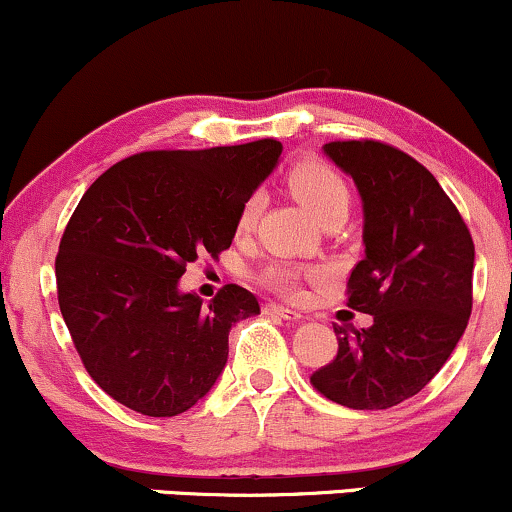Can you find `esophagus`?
Returning a JSON list of instances; mask_svg holds the SVG:
<instances>
[{"mask_svg": "<svg viewBox=\"0 0 512 512\" xmlns=\"http://www.w3.org/2000/svg\"><path fill=\"white\" fill-rule=\"evenodd\" d=\"M264 312H267V315L286 319V322H300V319H303V315H300V312L288 310V307H281V305H264Z\"/></svg>", "mask_w": 512, "mask_h": 512, "instance_id": "1", "label": "esophagus"}]
</instances>
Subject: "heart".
<instances>
[{
  "instance_id": "b5f03b06",
  "label": "heart",
  "mask_w": 512,
  "mask_h": 512,
  "mask_svg": "<svg viewBox=\"0 0 512 512\" xmlns=\"http://www.w3.org/2000/svg\"><path fill=\"white\" fill-rule=\"evenodd\" d=\"M288 186L293 195L298 197L303 205L310 209L315 217L322 221L326 214L336 212V209H346L350 205V188L331 164L322 159L307 157L300 159L298 164L288 171ZM257 217H260V195L252 193L245 197V202L238 209L236 231L248 233L255 229ZM303 279L305 272L300 267H293L288 262H272L262 269L260 281L269 291L281 295L286 300H298L303 295Z\"/></svg>"
}]
</instances>
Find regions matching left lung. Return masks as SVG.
Listing matches in <instances>:
<instances>
[{
    "instance_id": "obj_1",
    "label": "left lung",
    "mask_w": 512,
    "mask_h": 512,
    "mask_svg": "<svg viewBox=\"0 0 512 512\" xmlns=\"http://www.w3.org/2000/svg\"><path fill=\"white\" fill-rule=\"evenodd\" d=\"M324 152L365 202V257L348 307L369 329L334 326L338 350L310 384L353 410H386L420 393L458 346L472 312L474 243L432 171L381 140H334Z\"/></svg>"
}]
</instances>
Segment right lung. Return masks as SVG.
<instances>
[{"instance_id":"1","label":"right lung","mask_w":512,"mask_h":512,"mask_svg":"<svg viewBox=\"0 0 512 512\" xmlns=\"http://www.w3.org/2000/svg\"><path fill=\"white\" fill-rule=\"evenodd\" d=\"M279 155L274 138L140 152L80 197L54 262L59 310L83 367L116 403L174 417L214 386L231 326L260 315V303L226 283L202 305L178 279L197 255L231 248L240 205Z\"/></svg>"}]
</instances>
